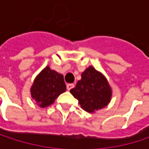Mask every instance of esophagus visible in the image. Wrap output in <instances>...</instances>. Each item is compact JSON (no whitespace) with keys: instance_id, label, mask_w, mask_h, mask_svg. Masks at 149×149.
I'll return each mask as SVG.
<instances>
[{"instance_id":"esophagus-1","label":"esophagus","mask_w":149,"mask_h":149,"mask_svg":"<svg viewBox=\"0 0 149 149\" xmlns=\"http://www.w3.org/2000/svg\"><path fill=\"white\" fill-rule=\"evenodd\" d=\"M66 88H67L68 91H71L72 88H74V84H66Z\"/></svg>"}]
</instances>
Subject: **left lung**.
<instances>
[{
	"label": "left lung",
	"mask_w": 149,
	"mask_h": 149,
	"mask_svg": "<svg viewBox=\"0 0 149 149\" xmlns=\"http://www.w3.org/2000/svg\"><path fill=\"white\" fill-rule=\"evenodd\" d=\"M70 91L81 107L90 113L107 106L111 98V89L108 81L92 66L82 73L81 80Z\"/></svg>",
	"instance_id": "8db88e82"
}]
</instances>
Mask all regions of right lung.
I'll use <instances>...</instances> for the list:
<instances>
[{"label": "right lung", "instance_id": "right-lung-1", "mask_svg": "<svg viewBox=\"0 0 149 149\" xmlns=\"http://www.w3.org/2000/svg\"><path fill=\"white\" fill-rule=\"evenodd\" d=\"M65 90L63 75L46 66L35 78L31 88V95L38 105L45 108L53 104L55 99Z\"/></svg>", "mask_w": 149, "mask_h": 149}]
</instances>
